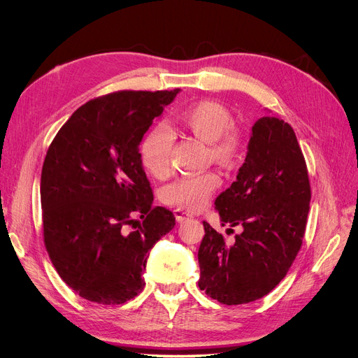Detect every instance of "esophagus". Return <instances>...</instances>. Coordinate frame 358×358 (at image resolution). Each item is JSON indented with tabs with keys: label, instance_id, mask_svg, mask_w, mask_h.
Here are the masks:
<instances>
[{
	"label": "esophagus",
	"instance_id": "esophagus-1",
	"mask_svg": "<svg viewBox=\"0 0 358 358\" xmlns=\"http://www.w3.org/2000/svg\"><path fill=\"white\" fill-rule=\"evenodd\" d=\"M173 212H175V218H176L178 222H183V221L191 218V216H192V213H189V212L185 210V209H180V208L175 209Z\"/></svg>",
	"mask_w": 358,
	"mask_h": 358
}]
</instances>
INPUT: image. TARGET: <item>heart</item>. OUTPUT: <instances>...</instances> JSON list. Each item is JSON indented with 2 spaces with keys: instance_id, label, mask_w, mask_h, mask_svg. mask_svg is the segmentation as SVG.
<instances>
[{
  "instance_id": "b5f03b06",
  "label": "heart",
  "mask_w": 358,
  "mask_h": 358,
  "mask_svg": "<svg viewBox=\"0 0 358 358\" xmlns=\"http://www.w3.org/2000/svg\"><path fill=\"white\" fill-rule=\"evenodd\" d=\"M179 122L203 142L210 143V154L216 161L230 166L239 159L243 149L242 136L234 129H227L231 117L221 104L215 101L194 103L179 113ZM171 146L173 137L164 127L157 125L145 134L138 152L143 167L150 175L155 178L167 175ZM220 183V176L212 171L182 176L166 187L162 197L169 204L196 212L208 204Z\"/></svg>"
}]
</instances>
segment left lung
<instances>
[{"label": "left lung", "instance_id": "left-lung-1", "mask_svg": "<svg viewBox=\"0 0 358 358\" xmlns=\"http://www.w3.org/2000/svg\"><path fill=\"white\" fill-rule=\"evenodd\" d=\"M310 185L294 129L276 116L252 125L243 166L215 200L222 225H241L227 242L203 222L199 287L224 305H242L268 294L300 251L309 213Z\"/></svg>", "mask_w": 358, "mask_h": 358}]
</instances>
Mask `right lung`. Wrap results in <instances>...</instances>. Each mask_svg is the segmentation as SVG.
Returning <instances> with one entry per match:
<instances>
[{"label": "right lung", "instance_id": "1", "mask_svg": "<svg viewBox=\"0 0 358 358\" xmlns=\"http://www.w3.org/2000/svg\"><path fill=\"white\" fill-rule=\"evenodd\" d=\"M180 90L121 91L76 110L43 162V234L58 275L74 292L121 305L145 287L149 251L176 224L154 206L138 145Z\"/></svg>", "mask_w": 358, "mask_h": 358}]
</instances>
